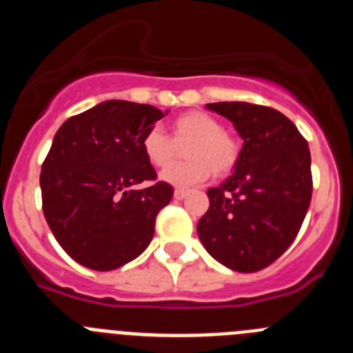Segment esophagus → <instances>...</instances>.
<instances>
[{
	"label": "esophagus",
	"mask_w": 353,
	"mask_h": 353,
	"mask_svg": "<svg viewBox=\"0 0 353 353\" xmlns=\"http://www.w3.org/2000/svg\"><path fill=\"white\" fill-rule=\"evenodd\" d=\"M187 194H189V191H187V189H176V191H174V198L176 199H183Z\"/></svg>",
	"instance_id": "obj_1"
}]
</instances>
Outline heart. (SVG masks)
<instances>
[{
	"mask_svg": "<svg viewBox=\"0 0 353 353\" xmlns=\"http://www.w3.org/2000/svg\"><path fill=\"white\" fill-rule=\"evenodd\" d=\"M185 146V162L174 164L162 173V180L171 185H194L212 174L223 176L235 168L240 148L232 134L223 130L219 121L203 111H187L171 121V138L164 130L152 127L141 139L146 161L157 170H164L179 155V146Z\"/></svg>",
	"mask_w": 353,
	"mask_h": 353,
	"instance_id": "heart-1",
	"label": "heart"
}]
</instances>
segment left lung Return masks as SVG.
Masks as SVG:
<instances>
[{
  "label": "left lung",
  "instance_id": "8db88e82",
  "mask_svg": "<svg viewBox=\"0 0 353 353\" xmlns=\"http://www.w3.org/2000/svg\"><path fill=\"white\" fill-rule=\"evenodd\" d=\"M208 109L233 121L244 139L235 171L208 189L199 219L201 244L236 272L269 267L293 244L313 194L305 138L283 113L249 102H215Z\"/></svg>",
  "mask_w": 353,
  "mask_h": 353
}]
</instances>
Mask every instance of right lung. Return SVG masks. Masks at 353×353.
I'll return each mask as SVG.
<instances>
[{"mask_svg":"<svg viewBox=\"0 0 353 353\" xmlns=\"http://www.w3.org/2000/svg\"><path fill=\"white\" fill-rule=\"evenodd\" d=\"M161 109L105 101L70 117L42 162L43 217L72 260L114 270L138 258L154 239L155 217L173 198L146 161L141 139ZM139 183H148L145 190Z\"/></svg>","mask_w":353,"mask_h":353,"instance_id":"add662e5","label":"right lung"}]
</instances>
